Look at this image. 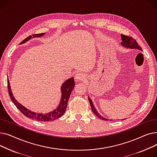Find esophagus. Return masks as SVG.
Returning <instances> with one entry per match:
<instances>
[{
	"label": "esophagus",
	"mask_w": 157,
	"mask_h": 157,
	"mask_svg": "<svg viewBox=\"0 0 157 157\" xmlns=\"http://www.w3.org/2000/svg\"><path fill=\"white\" fill-rule=\"evenodd\" d=\"M74 78H75L76 80H81L83 79V76L80 73H77L75 74V76H74Z\"/></svg>",
	"instance_id": "1"
}]
</instances>
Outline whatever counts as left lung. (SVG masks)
I'll list each match as a JSON object with an SVG mask.
<instances>
[{
    "instance_id": "left-lung-1",
    "label": "left lung",
    "mask_w": 157,
    "mask_h": 157,
    "mask_svg": "<svg viewBox=\"0 0 157 157\" xmlns=\"http://www.w3.org/2000/svg\"><path fill=\"white\" fill-rule=\"evenodd\" d=\"M121 40H122V42L121 43V44L123 47L127 48H130V49H139V50L142 51L141 48L138 45L137 43L136 42V40L135 39H134L132 37H129V36H125V35H123V34H121ZM88 100H89L90 105H91L92 110L93 113L95 114V116L97 117L98 118H99L100 119L102 120H105V121L108 120V119L105 118L101 117V115L98 114V113L97 112V111L95 108V107H94V104L92 103V100L90 99L89 97H88Z\"/></svg>"
}]
</instances>
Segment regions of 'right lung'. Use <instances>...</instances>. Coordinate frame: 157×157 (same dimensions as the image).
<instances>
[{
	"label": "right lung",
	"mask_w": 157,
	"mask_h": 157,
	"mask_svg": "<svg viewBox=\"0 0 157 157\" xmlns=\"http://www.w3.org/2000/svg\"><path fill=\"white\" fill-rule=\"evenodd\" d=\"M44 34L45 33H41V34H34L33 35V37H40L43 36ZM32 37L30 36L27 37L26 39H25L23 41H21V43L20 44L25 43L30 39H31ZM74 86H75V83H74V79L73 77L64 81V83H63L61 86L62 97H61V100L59 105L57 106V108L56 109H55L52 111H50L46 114H42V113H37L36 112L31 111L29 109H27L26 108H25L23 105L20 104L18 102L16 101V100L15 99L12 94L9 79H7L8 92H9L10 97L13 104L16 105V108L21 111V113H22L25 117L30 119L36 120L37 121H51L57 118H59L62 116V115L65 113L66 109H67V102L71 96V94L74 88Z\"/></svg>",
	"instance_id": "right-lung-1"
}]
</instances>
